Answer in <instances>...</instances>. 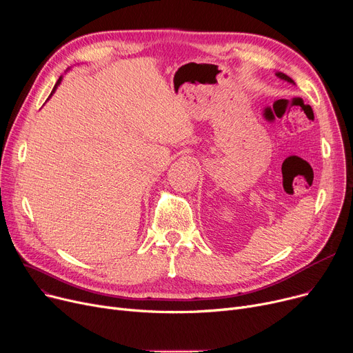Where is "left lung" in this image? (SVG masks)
Returning a JSON list of instances; mask_svg holds the SVG:
<instances>
[{"label": "left lung", "instance_id": "1", "mask_svg": "<svg viewBox=\"0 0 353 353\" xmlns=\"http://www.w3.org/2000/svg\"><path fill=\"white\" fill-rule=\"evenodd\" d=\"M276 76L279 77L281 80H285V81H288V83H292V84H294V81L289 77V76H286V74H283V72H276Z\"/></svg>", "mask_w": 353, "mask_h": 353}]
</instances>
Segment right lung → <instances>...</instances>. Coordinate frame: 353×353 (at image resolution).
Returning a JSON list of instances; mask_svg holds the SVG:
<instances>
[{
    "label": "right lung",
    "instance_id": "right-lung-1",
    "mask_svg": "<svg viewBox=\"0 0 353 353\" xmlns=\"http://www.w3.org/2000/svg\"><path fill=\"white\" fill-rule=\"evenodd\" d=\"M61 80H63V77H60L59 80H57V83H55V85H54V88H52V91H51V94H50V97L54 94V91H55V88H57V85L61 83Z\"/></svg>",
    "mask_w": 353,
    "mask_h": 353
}]
</instances>
